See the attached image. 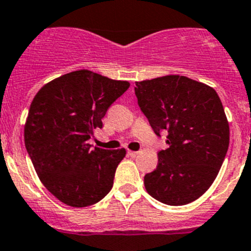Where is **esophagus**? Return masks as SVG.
<instances>
[{
	"label": "esophagus",
	"instance_id": "1",
	"mask_svg": "<svg viewBox=\"0 0 251 251\" xmlns=\"http://www.w3.org/2000/svg\"><path fill=\"white\" fill-rule=\"evenodd\" d=\"M127 153L130 157H136L138 154V152H136V151H127Z\"/></svg>",
	"mask_w": 251,
	"mask_h": 251
}]
</instances>
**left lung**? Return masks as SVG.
Instances as JSON below:
<instances>
[{
  "label": "left lung",
  "mask_w": 251,
  "mask_h": 251,
  "mask_svg": "<svg viewBox=\"0 0 251 251\" xmlns=\"http://www.w3.org/2000/svg\"><path fill=\"white\" fill-rule=\"evenodd\" d=\"M141 110L169 147L158 152L157 168L145 175L155 200L181 206L198 200L220 172L229 146V124L212 87L179 75L136 82Z\"/></svg>",
  "instance_id": "left-lung-1"
}]
</instances>
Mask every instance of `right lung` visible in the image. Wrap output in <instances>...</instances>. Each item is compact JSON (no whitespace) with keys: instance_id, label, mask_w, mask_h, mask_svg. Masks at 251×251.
<instances>
[{"instance_id":"obj_1","label":"right lung","mask_w":251,"mask_h":251,"mask_svg":"<svg viewBox=\"0 0 251 251\" xmlns=\"http://www.w3.org/2000/svg\"><path fill=\"white\" fill-rule=\"evenodd\" d=\"M128 87L127 81L78 70L50 81L34 97L24 143L40 181L65 205L91 206L111 190L126 150H92L88 140Z\"/></svg>"}]
</instances>
